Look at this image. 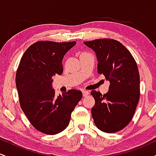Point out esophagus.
<instances>
[{"label":"esophagus","instance_id":"34e87169","mask_svg":"<svg viewBox=\"0 0 156 156\" xmlns=\"http://www.w3.org/2000/svg\"><path fill=\"white\" fill-rule=\"evenodd\" d=\"M82 93H83V97H87L89 94V91L85 90V91H83V92H82Z\"/></svg>","mask_w":156,"mask_h":156}]
</instances>
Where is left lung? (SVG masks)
<instances>
[{"instance_id": "left-lung-1", "label": "left lung", "mask_w": 156, "mask_h": 156, "mask_svg": "<svg viewBox=\"0 0 156 156\" xmlns=\"http://www.w3.org/2000/svg\"><path fill=\"white\" fill-rule=\"evenodd\" d=\"M98 57V73L110 81L108 92L93 90L95 101L92 116L97 128L105 133H116L132 120L140 97L137 64L129 51L119 41L99 39L83 42Z\"/></svg>"}]
</instances>
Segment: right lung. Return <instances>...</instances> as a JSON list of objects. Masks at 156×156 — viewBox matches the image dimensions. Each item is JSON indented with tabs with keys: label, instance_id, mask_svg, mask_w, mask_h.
Here are the masks:
<instances>
[{
	"label": "right lung",
	"instance_id": "add662e5",
	"mask_svg": "<svg viewBox=\"0 0 156 156\" xmlns=\"http://www.w3.org/2000/svg\"><path fill=\"white\" fill-rule=\"evenodd\" d=\"M76 44L39 41L23 54L16 73V87L23 112L39 131L55 135L68 126L71 113L82 98V92L70 89L55 96L53 77L63 73L62 59Z\"/></svg>",
	"mask_w": 156,
	"mask_h": 156
}]
</instances>
